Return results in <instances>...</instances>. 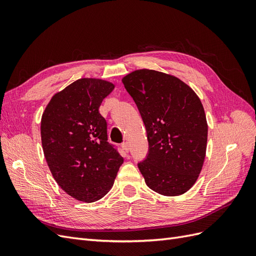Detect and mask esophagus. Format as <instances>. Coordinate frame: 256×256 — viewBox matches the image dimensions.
Here are the masks:
<instances>
[{"label":"esophagus","instance_id":"34e87169","mask_svg":"<svg viewBox=\"0 0 256 256\" xmlns=\"http://www.w3.org/2000/svg\"><path fill=\"white\" fill-rule=\"evenodd\" d=\"M122 150H125L126 152H129V144L127 143V142H125V143H122Z\"/></svg>","mask_w":256,"mask_h":256}]
</instances>
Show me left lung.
I'll list each match as a JSON object with an SVG mask.
<instances>
[{
    "label": "left lung",
    "mask_w": 256,
    "mask_h": 256,
    "mask_svg": "<svg viewBox=\"0 0 256 256\" xmlns=\"http://www.w3.org/2000/svg\"><path fill=\"white\" fill-rule=\"evenodd\" d=\"M142 116L150 144L138 164L146 184L177 196L196 184L206 156L208 125L202 102L177 76L138 69L122 79Z\"/></svg>",
    "instance_id": "obj_1"
}]
</instances>
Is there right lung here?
<instances>
[{
	"mask_svg": "<svg viewBox=\"0 0 256 256\" xmlns=\"http://www.w3.org/2000/svg\"><path fill=\"white\" fill-rule=\"evenodd\" d=\"M114 88L102 79H79L54 94L42 116V144L52 176L82 202L104 198L124 162L108 143L106 122L99 113Z\"/></svg>",
	"mask_w": 256,
	"mask_h": 256,
	"instance_id": "add662e5",
	"label": "right lung"
}]
</instances>
